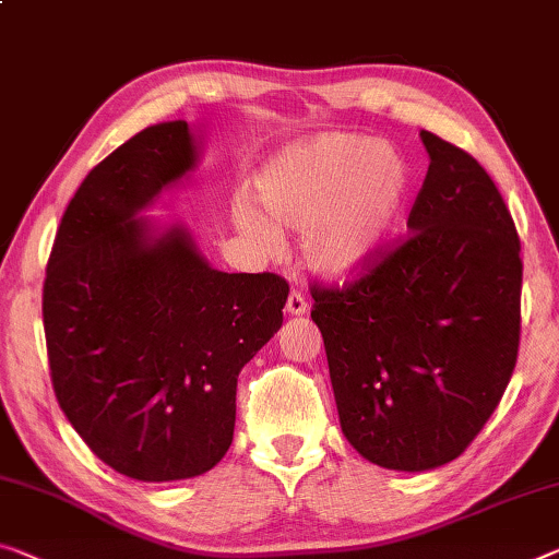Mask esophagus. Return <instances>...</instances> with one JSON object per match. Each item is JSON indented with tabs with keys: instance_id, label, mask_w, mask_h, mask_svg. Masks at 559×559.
Segmentation results:
<instances>
[{
	"instance_id": "34e87169",
	"label": "esophagus",
	"mask_w": 559,
	"mask_h": 559,
	"mask_svg": "<svg viewBox=\"0 0 559 559\" xmlns=\"http://www.w3.org/2000/svg\"><path fill=\"white\" fill-rule=\"evenodd\" d=\"M307 309H309V305H307V299H305L302 292H292V295L287 297L285 312L289 317H302V314H307Z\"/></svg>"
}]
</instances>
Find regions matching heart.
<instances>
[{
  "mask_svg": "<svg viewBox=\"0 0 559 559\" xmlns=\"http://www.w3.org/2000/svg\"><path fill=\"white\" fill-rule=\"evenodd\" d=\"M260 214L237 207V229L262 252L277 229H299L302 262L322 280L362 277L402 227L412 169L390 144L362 134H320L274 152L252 179Z\"/></svg>",
  "mask_w": 559,
  "mask_h": 559,
  "instance_id": "heart-1",
  "label": "heart"
}]
</instances>
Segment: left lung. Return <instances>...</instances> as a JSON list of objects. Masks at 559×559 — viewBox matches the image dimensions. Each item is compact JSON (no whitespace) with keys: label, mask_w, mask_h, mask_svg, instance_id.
<instances>
[{"label":"left lung","mask_w":559,"mask_h":559,"mask_svg":"<svg viewBox=\"0 0 559 559\" xmlns=\"http://www.w3.org/2000/svg\"><path fill=\"white\" fill-rule=\"evenodd\" d=\"M419 140L429 169L407 242L347 289H312L342 435L400 472L465 452L520 345V239L502 194L467 152Z\"/></svg>","instance_id":"obj_1"}]
</instances>
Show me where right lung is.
<instances>
[{
  "label": "right lung",
  "instance_id": "1",
  "mask_svg": "<svg viewBox=\"0 0 559 559\" xmlns=\"http://www.w3.org/2000/svg\"><path fill=\"white\" fill-rule=\"evenodd\" d=\"M200 127L152 124L94 167L51 247L45 314L59 407L97 457L140 483L225 457L237 377L282 328L277 274L214 270L179 222L144 217L190 182Z\"/></svg>",
  "mask_w": 559,
  "mask_h": 559
}]
</instances>
